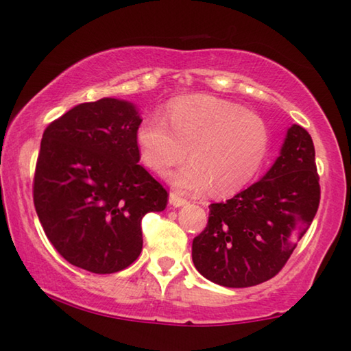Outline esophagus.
I'll return each instance as SVG.
<instances>
[{
	"mask_svg": "<svg viewBox=\"0 0 351 351\" xmlns=\"http://www.w3.org/2000/svg\"><path fill=\"white\" fill-rule=\"evenodd\" d=\"M169 204L173 206V207H182V206L187 204V199L182 198L180 193L171 192L170 197H169Z\"/></svg>",
	"mask_w": 351,
	"mask_h": 351,
	"instance_id": "1",
	"label": "esophagus"
}]
</instances>
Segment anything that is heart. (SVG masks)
<instances>
[{"mask_svg":"<svg viewBox=\"0 0 351 351\" xmlns=\"http://www.w3.org/2000/svg\"><path fill=\"white\" fill-rule=\"evenodd\" d=\"M269 144V127L258 114L212 96L178 99L165 119L154 114L136 132L139 158L148 170L162 175L187 153L190 162L170 182L187 193L212 186L218 197L239 192L254 180Z\"/></svg>","mask_w":351,"mask_h":351,"instance_id":"obj_1","label":"heart"}]
</instances>
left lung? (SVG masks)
<instances>
[{
  "mask_svg": "<svg viewBox=\"0 0 351 351\" xmlns=\"http://www.w3.org/2000/svg\"><path fill=\"white\" fill-rule=\"evenodd\" d=\"M319 201L313 139L293 125L268 173L226 203L209 206L206 229L193 239L195 268L228 288L269 280L311 226Z\"/></svg>",
  "mask_w": 351,
  "mask_h": 351,
  "instance_id": "obj_1",
  "label": "left lung"
}]
</instances>
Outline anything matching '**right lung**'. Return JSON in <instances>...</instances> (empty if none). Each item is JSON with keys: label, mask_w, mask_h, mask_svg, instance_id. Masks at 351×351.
Returning a JSON list of instances; mask_svg holds the SVG:
<instances>
[{"label": "right lung", "mask_w": 351, "mask_h": 351, "mask_svg": "<svg viewBox=\"0 0 351 351\" xmlns=\"http://www.w3.org/2000/svg\"><path fill=\"white\" fill-rule=\"evenodd\" d=\"M141 122L133 104L104 97L74 106L45 130L35 210L52 246L77 268L125 269L142 251V218L167 206V190L138 164Z\"/></svg>", "instance_id": "right-lung-1"}]
</instances>
